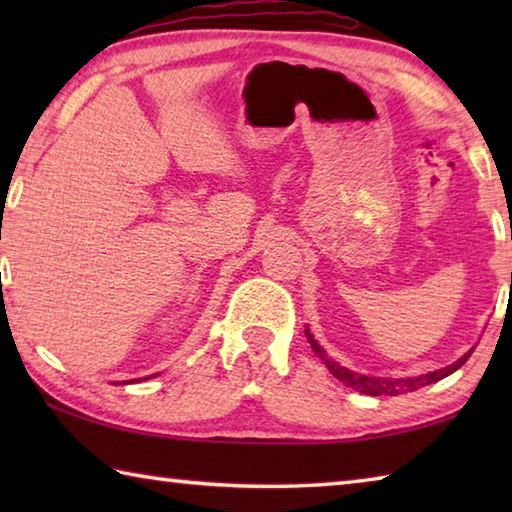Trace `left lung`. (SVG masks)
I'll return each mask as SVG.
<instances>
[{"instance_id":"1","label":"left lung","mask_w":512,"mask_h":512,"mask_svg":"<svg viewBox=\"0 0 512 512\" xmlns=\"http://www.w3.org/2000/svg\"><path fill=\"white\" fill-rule=\"evenodd\" d=\"M307 334V341L311 343V350H314L320 359H323V363L327 366V370L332 372V375L343 381L345 386L354 388V391H361L366 395H402V393H411V391H418V388L422 386H429L433 384V381H440L447 375H452L454 370H458L463 366V363L470 359V354L474 350H470L467 354H463L461 359H458L456 363H452V366L447 368H440L436 372H429V375H420V377H409V379H384V377H368V375H359V372H352L348 368L339 366V363L332 361L325 354V350L320 348V345L314 341V336L309 334V329H305Z\"/></svg>"}]
</instances>
